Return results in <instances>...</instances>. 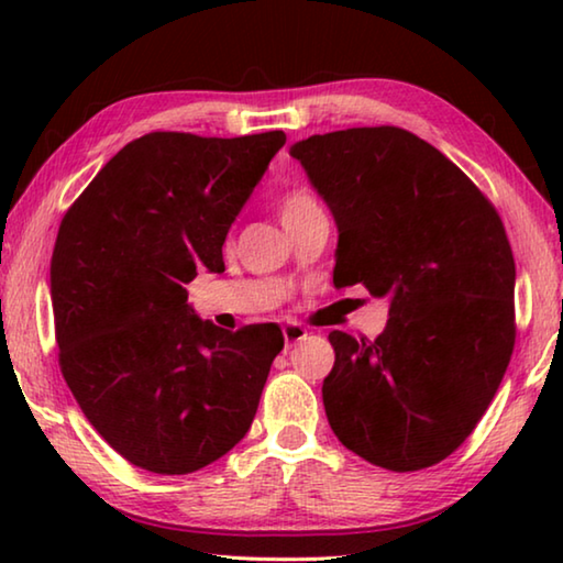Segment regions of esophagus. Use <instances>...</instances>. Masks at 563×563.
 <instances>
[{
  "label": "esophagus",
  "mask_w": 563,
  "mask_h": 563,
  "mask_svg": "<svg viewBox=\"0 0 563 563\" xmlns=\"http://www.w3.org/2000/svg\"><path fill=\"white\" fill-rule=\"evenodd\" d=\"M283 338H285V347L290 350L295 342H300V340L308 338V330L300 328V325H295V322H290V325L283 328Z\"/></svg>",
  "instance_id": "obj_1"
}]
</instances>
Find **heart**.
I'll return each instance as SVG.
<instances>
[{
	"label": "heart",
	"mask_w": 563,
	"mask_h": 563,
	"mask_svg": "<svg viewBox=\"0 0 563 563\" xmlns=\"http://www.w3.org/2000/svg\"><path fill=\"white\" fill-rule=\"evenodd\" d=\"M316 208H320V203L308 188H290V190H285L280 198L283 223H290V221H295V218L316 211Z\"/></svg>",
	"instance_id": "heart-1"
}]
</instances>
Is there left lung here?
Returning <instances> with one entry per match:
<instances>
[{
	"mask_svg": "<svg viewBox=\"0 0 563 563\" xmlns=\"http://www.w3.org/2000/svg\"><path fill=\"white\" fill-rule=\"evenodd\" d=\"M290 156L335 216L332 280L389 298L383 335L330 332L328 422L369 464L427 470L474 432L511 360L517 268L501 218L462 168L405 129L322 133Z\"/></svg>",
	"mask_w": 563,
	"mask_h": 563,
	"instance_id": "1",
	"label": "left lung"
}]
</instances>
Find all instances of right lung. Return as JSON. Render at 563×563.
<instances>
[{"label": "right lung", "mask_w": 563, "mask_h": 563, "mask_svg": "<svg viewBox=\"0 0 563 563\" xmlns=\"http://www.w3.org/2000/svg\"><path fill=\"white\" fill-rule=\"evenodd\" d=\"M285 144L283 131L208 139L154 131L123 146L64 213L52 253L59 367L123 460L190 474L251 430L275 322L194 316L186 285L225 271L228 228Z\"/></svg>", "instance_id": "add662e5"}]
</instances>
